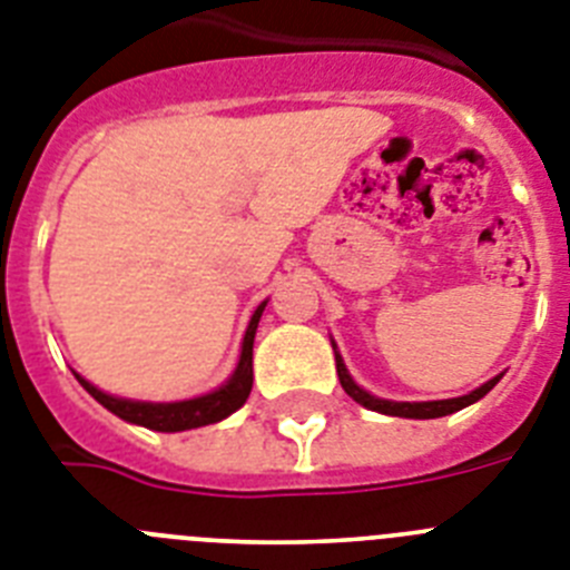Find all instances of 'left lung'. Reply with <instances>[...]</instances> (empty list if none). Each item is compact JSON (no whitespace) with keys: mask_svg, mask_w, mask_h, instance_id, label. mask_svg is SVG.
I'll list each match as a JSON object with an SVG mask.
<instances>
[{"mask_svg":"<svg viewBox=\"0 0 570 570\" xmlns=\"http://www.w3.org/2000/svg\"><path fill=\"white\" fill-rule=\"evenodd\" d=\"M335 350V344H333ZM335 370H338V379H341V387L346 390V395L353 399V402L364 404V407L375 410V413H387V415H402V419H439V415H450L456 413V410L468 407V404L479 402L482 395L491 393L493 387H497V379H491L488 384H482L479 390H473V393L462 395V399H448V402H384V399H375V395H370L367 390H361L358 384H355L353 379H350V373H346L344 361H341L338 350H335Z\"/></svg>","mask_w":570,"mask_h":570,"instance_id":"1","label":"left lung"}]
</instances>
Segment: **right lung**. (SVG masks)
Returning a JSON list of instances; mask_svg holds the SVG:
<instances>
[{"mask_svg":"<svg viewBox=\"0 0 570 570\" xmlns=\"http://www.w3.org/2000/svg\"><path fill=\"white\" fill-rule=\"evenodd\" d=\"M266 301L255 309L249 321V330L244 335V350H240V361L232 379L226 381L224 387L215 390L200 399H189V402H175V404H151V402H128V399H114V395L102 393L86 379H79V384L97 399L106 410L114 415H120L122 422L142 424L148 430H160V433H177V430H191L203 428V424H215L226 415L235 413L237 407H244V402L252 393V344H255V330L261 313H264Z\"/></svg>","mask_w":570,"mask_h":570,"instance_id":"add662e5","label":"right lung"}]
</instances>
